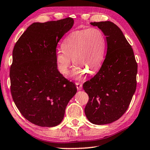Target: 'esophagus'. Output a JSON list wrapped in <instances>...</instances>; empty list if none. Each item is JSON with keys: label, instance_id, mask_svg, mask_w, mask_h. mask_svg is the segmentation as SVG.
I'll return each instance as SVG.
<instances>
[{"label": "esophagus", "instance_id": "1", "mask_svg": "<svg viewBox=\"0 0 150 150\" xmlns=\"http://www.w3.org/2000/svg\"><path fill=\"white\" fill-rule=\"evenodd\" d=\"M76 88H77L78 90H81L82 84L81 83H79V82H77V83H76Z\"/></svg>", "mask_w": 150, "mask_h": 150}]
</instances>
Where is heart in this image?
<instances>
[{
  "label": "heart",
  "mask_w": 150,
  "mask_h": 150,
  "mask_svg": "<svg viewBox=\"0 0 150 150\" xmlns=\"http://www.w3.org/2000/svg\"><path fill=\"white\" fill-rule=\"evenodd\" d=\"M62 48L56 52L58 70L63 75L68 74L72 58L76 65L72 76L78 78L87 71L94 72L102 65L105 53V38L97 28L78 30L66 37Z\"/></svg>",
  "instance_id": "heart-1"
}]
</instances>
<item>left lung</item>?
<instances>
[{
    "mask_svg": "<svg viewBox=\"0 0 150 150\" xmlns=\"http://www.w3.org/2000/svg\"><path fill=\"white\" fill-rule=\"evenodd\" d=\"M90 24L102 30L108 48L99 71L83 85L88 95L85 113L91 123L104 125L117 120L127 111L136 91L137 63L131 46L115 24Z\"/></svg>",
    "mask_w": 150,
    "mask_h": 150,
    "instance_id": "obj_1",
    "label": "left lung"
}]
</instances>
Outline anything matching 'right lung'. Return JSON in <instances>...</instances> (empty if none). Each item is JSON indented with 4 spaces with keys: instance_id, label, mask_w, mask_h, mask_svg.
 I'll return each mask as SVG.
<instances>
[{
    "instance_id": "add662e5",
    "label": "right lung",
    "mask_w": 150,
    "mask_h": 150,
    "mask_svg": "<svg viewBox=\"0 0 150 150\" xmlns=\"http://www.w3.org/2000/svg\"><path fill=\"white\" fill-rule=\"evenodd\" d=\"M74 19L34 23L15 43L10 67L11 93L23 117L41 127L63 120L66 107L76 92V85L58 71L56 47Z\"/></svg>"
}]
</instances>
